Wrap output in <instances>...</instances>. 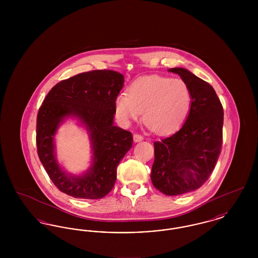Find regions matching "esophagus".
Masks as SVG:
<instances>
[{
    "instance_id": "1",
    "label": "esophagus",
    "mask_w": 258,
    "mask_h": 258,
    "mask_svg": "<svg viewBox=\"0 0 258 258\" xmlns=\"http://www.w3.org/2000/svg\"><path fill=\"white\" fill-rule=\"evenodd\" d=\"M143 139H144V137L141 135H137V134L134 135V140H135V142H140V141H142Z\"/></svg>"
}]
</instances>
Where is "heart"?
<instances>
[{
	"label": "heart",
	"instance_id": "obj_1",
	"mask_svg": "<svg viewBox=\"0 0 258 258\" xmlns=\"http://www.w3.org/2000/svg\"><path fill=\"white\" fill-rule=\"evenodd\" d=\"M192 93L180 78L151 75L139 78L120 93L115 107L123 123L137 120L143 111V121L159 135H170L185 122L191 108Z\"/></svg>",
	"mask_w": 258,
	"mask_h": 258
}]
</instances>
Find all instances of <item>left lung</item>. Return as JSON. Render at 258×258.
I'll return each instance as SVG.
<instances>
[{
  "label": "left lung",
  "instance_id": "left-lung-1",
  "mask_svg": "<svg viewBox=\"0 0 258 258\" xmlns=\"http://www.w3.org/2000/svg\"><path fill=\"white\" fill-rule=\"evenodd\" d=\"M192 93L190 112L174 135L156 141L151 180L166 196L196 190L214 170L222 145L223 108L214 88L183 68H173Z\"/></svg>",
  "mask_w": 258,
  "mask_h": 258
}]
</instances>
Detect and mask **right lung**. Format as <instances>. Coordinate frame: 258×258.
Segmentation results:
<instances>
[{
	"label": "right lung",
	"instance_id": "add662e5",
	"mask_svg": "<svg viewBox=\"0 0 258 258\" xmlns=\"http://www.w3.org/2000/svg\"><path fill=\"white\" fill-rule=\"evenodd\" d=\"M123 75L109 70L92 71L62 80L50 90L37 113V155L51 181L61 192L84 199L107 196L117 179V167L133 147L132 133L114 125L115 99ZM74 115L89 133L93 163L82 176L59 167L53 136L64 117Z\"/></svg>",
	"mask_w": 258,
	"mask_h": 258
}]
</instances>
